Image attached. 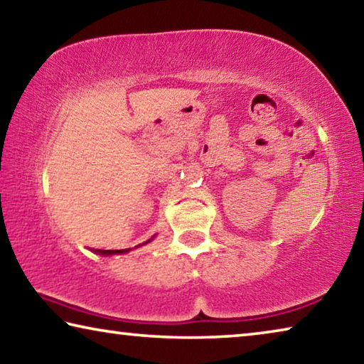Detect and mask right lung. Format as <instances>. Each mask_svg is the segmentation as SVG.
<instances>
[{
	"label": "right lung",
	"instance_id": "1",
	"mask_svg": "<svg viewBox=\"0 0 364 364\" xmlns=\"http://www.w3.org/2000/svg\"><path fill=\"white\" fill-rule=\"evenodd\" d=\"M146 242H151V239H149V241H146ZM95 252H96V254H100V255H115V254H125V252H130V249H123V250H102V249H100V250H95Z\"/></svg>",
	"mask_w": 364,
	"mask_h": 364
}]
</instances>
